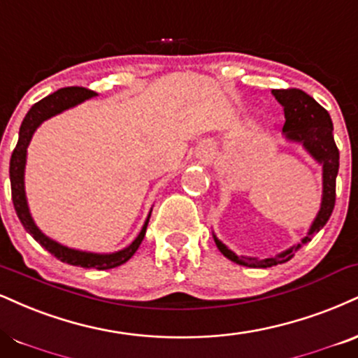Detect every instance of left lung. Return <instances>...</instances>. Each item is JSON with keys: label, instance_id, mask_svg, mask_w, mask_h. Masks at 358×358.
Masks as SVG:
<instances>
[{"label": "left lung", "instance_id": "left-lung-1", "mask_svg": "<svg viewBox=\"0 0 358 358\" xmlns=\"http://www.w3.org/2000/svg\"><path fill=\"white\" fill-rule=\"evenodd\" d=\"M272 93L285 111V124H283L285 136L292 141H300L307 148V152L324 166V196H322L320 212H318L315 222L312 223L308 235L302 240V243L295 245V247L280 253L277 257L264 258V260L238 257L231 250H228L220 240L215 238L218 250L228 260L238 265L250 266V268H266V266L285 264L290 260L296 250L303 243L310 242L312 235L320 231V228H324L335 206V182H337L340 153L334 140V124H331L329 111L322 105H318L310 94L299 88L272 90Z\"/></svg>", "mask_w": 358, "mask_h": 358}]
</instances>
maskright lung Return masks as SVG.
Segmentation results:
<instances>
[{
    "instance_id": "right-lung-1",
    "label": "right lung",
    "mask_w": 358,
    "mask_h": 358,
    "mask_svg": "<svg viewBox=\"0 0 358 358\" xmlns=\"http://www.w3.org/2000/svg\"><path fill=\"white\" fill-rule=\"evenodd\" d=\"M94 92L88 88H81V86H70V88H62L58 92L48 94L29 108V111L24 116L23 123L20 127V138L16 148L13 150L11 160H10V180H11V198L13 205H15L16 215H18L21 225L24 230L41 245L46 248L51 255H55L58 260L64 262V264L83 266V268H96V270H108L115 268V266L123 265L135 255V252L143 242L146 227H148L150 217L146 218L143 228H141L140 235L136 236L135 242L130 247L124 250H120L116 253H110V255H100V253H90V252H80V250H73L63 245L56 243L55 240L48 238L43 235L40 228L34 225L31 215H29L27 196H24V163H27V148L31 140L33 133L36 128L45 122V120L51 118V116L62 113L63 110L71 108V106L78 105V103L88 100V98L94 96Z\"/></svg>"
}]
</instances>
